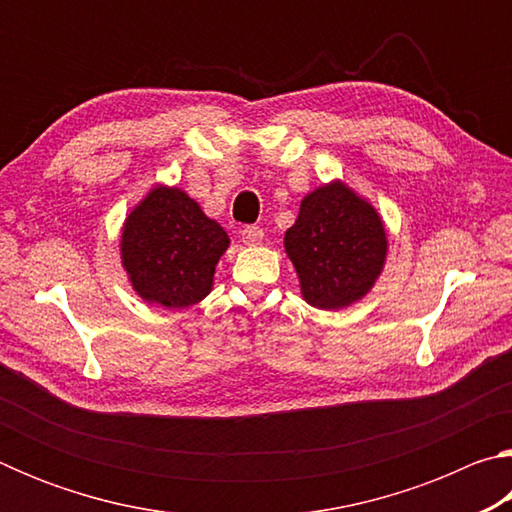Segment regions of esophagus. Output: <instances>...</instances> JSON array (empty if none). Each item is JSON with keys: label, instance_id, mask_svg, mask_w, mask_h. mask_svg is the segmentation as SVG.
I'll return each mask as SVG.
<instances>
[{"label": "esophagus", "instance_id": "1", "mask_svg": "<svg viewBox=\"0 0 512 512\" xmlns=\"http://www.w3.org/2000/svg\"><path fill=\"white\" fill-rule=\"evenodd\" d=\"M241 241H244L246 246H257V244H262V239H264V230L259 228V225H246L244 230H241Z\"/></svg>", "mask_w": 512, "mask_h": 512}]
</instances>
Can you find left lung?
<instances>
[{
  "instance_id": "obj_1",
  "label": "left lung",
  "mask_w": 512,
  "mask_h": 512,
  "mask_svg": "<svg viewBox=\"0 0 512 512\" xmlns=\"http://www.w3.org/2000/svg\"><path fill=\"white\" fill-rule=\"evenodd\" d=\"M300 291L311 307L343 309L361 300L384 268L386 230L375 207L350 187H318L284 235Z\"/></svg>"
}]
</instances>
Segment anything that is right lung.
<instances>
[{"mask_svg":"<svg viewBox=\"0 0 512 512\" xmlns=\"http://www.w3.org/2000/svg\"><path fill=\"white\" fill-rule=\"evenodd\" d=\"M228 246L225 230L183 189L155 187L124 223L121 264L146 302L183 309L210 293Z\"/></svg>","mask_w":512,"mask_h":512,"instance_id":"obj_1","label":"right lung"}]
</instances>
